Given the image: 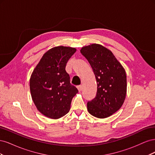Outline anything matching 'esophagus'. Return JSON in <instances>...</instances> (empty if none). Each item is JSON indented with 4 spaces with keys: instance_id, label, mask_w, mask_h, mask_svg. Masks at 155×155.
I'll use <instances>...</instances> for the list:
<instances>
[{
    "instance_id": "1",
    "label": "esophagus",
    "mask_w": 155,
    "mask_h": 155,
    "mask_svg": "<svg viewBox=\"0 0 155 155\" xmlns=\"http://www.w3.org/2000/svg\"><path fill=\"white\" fill-rule=\"evenodd\" d=\"M77 88H78V89L79 92H81V91H82V88H83V87H82V86H81V85H79V86H78V87H77Z\"/></svg>"
}]
</instances>
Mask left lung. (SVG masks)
<instances>
[{
  "instance_id": "1",
  "label": "left lung",
  "mask_w": 155,
  "mask_h": 155,
  "mask_svg": "<svg viewBox=\"0 0 155 155\" xmlns=\"http://www.w3.org/2000/svg\"><path fill=\"white\" fill-rule=\"evenodd\" d=\"M85 57L94 73L97 93L87 103L89 113L98 118H105L122 106L127 93V76L122 65L109 49L98 44L82 47Z\"/></svg>"
}]
</instances>
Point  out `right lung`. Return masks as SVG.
I'll list each match as a JSON object with an SVG mask.
<instances>
[{
    "instance_id": "1",
    "label": "right lung",
    "mask_w": 155,
    "mask_h": 155,
    "mask_svg": "<svg viewBox=\"0 0 155 155\" xmlns=\"http://www.w3.org/2000/svg\"><path fill=\"white\" fill-rule=\"evenodd\" d=\"M75 48L56 46L43 55L30 79L31 96L41 114L58 119L70 109L72 98L78 92L71 85L65 70L67 63L76 52Z\"/></svg>"
}]
</instances>
